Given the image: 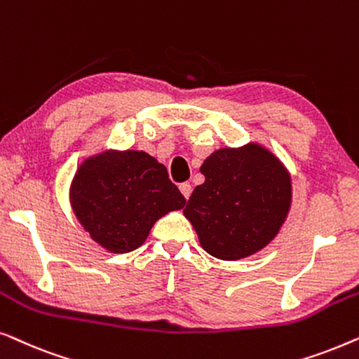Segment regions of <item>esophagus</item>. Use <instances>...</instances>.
Returning <instances> with one entry per match:
<instances>
[{"mask_svg": "<svg viewBox=\"0 0 359 359\" xmlns=\"http://www.w3.org/2000/svg\"><path fill=\"white\" fill-rule=\"evenodd\" d=\"M180 191H181V194H183L186 199H189L191 191H193V186H191L189 183H181L180 184Z\"/></svg>", "mask_w": 359, "mask_h": 359, "instance_id": "34e87169", "label": "esophagus"}]
</instances>
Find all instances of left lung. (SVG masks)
Segmentation results:
<instances>
[{
    "label": "left lung",
    "mask_w": 359,
    "mask_h": 359,
    "mask_svg": "<svg viewBox=\"0 0 359 359\" xmlns=\"http://www.w3.org/2000/svg\"><path fill=\"white\" fill-rule=\"evenodd\" d=\"M205 181L184 215L201 247L220 259H240L271 242L291 205V180L276 156L258 145L214 151L201 166Z\"/></svg>",
    "instance_id": "left-lung-1"
}]
</instances>
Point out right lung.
Wrapping results in <instances>:
<instances>
[{
    "label": "right lung",
    "mask_w": 359,
    "mask_h": 359,
    "mask_svg": "<svg viewBox=\"0 0 359 359\" xmlns=\"http://www.w3.org/2000/svg\"><path fill=\"white\" fill-rule=\"evenodd\" d=\"M70 198L86 232L112 253L139 248L156 219L186 204L165 166L135 150L86 160L73 180Z\"/></svg>",
    "instance_id": "1"
}]
</instances>
